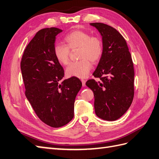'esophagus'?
<instances>
[{
    "label": "esophagus",
    "mask_w": 159,
    "mask_h": 159,
    "mask_svg": "<svg viewBox=\"0 0 159 159\" xmlns=\"http://www.w3.org/2000/svg\"><path fill=\"white\" fill-rule=\"evenodd\" d=\"M81 81H82V86H85V85H86V81H85L84 80L82 79L81 80Z\"/></svg>",
    "instance_id": "esophagus-1"
}]
</instances>
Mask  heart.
<instances>
[{
	"label": "heart",
	"instance_id": "1",
	"mask_svg": "<svg viewBox=\"0 0 159 159\" xmlns=\"http://www.w3.org/2000/svg\"><path fill=\"white\" fill-rule=\"evenodd\" d=\"M66 45L57 44L54 47V55L61 65H66L69 61L70 49L79 48L78 57L81 60L73 62L66 69V74L69 77L84 78L92 68V63H97L103 53V42L98 36H92L84 30H75L65 37Z\"/></svg>",
	"mask_w": 159,
	"mask_h": 159
}]
</instances>
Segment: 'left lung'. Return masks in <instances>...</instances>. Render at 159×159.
Wrapping results in <instances>:
<instances>
[{
	"mask_svg": "<svg viewBox=\"0 0 159 159\" xmlns=\"http://www.w3.org/2000/svg\"><path fill=\"white\" fill-rule=\"evenodd\" d=\"M102 36L103 53L93 73L100 81L88 80L94 92L95 113L106 121H115L125 114L134 96V63L126 41L113 27L91 23Z\"/></svg>",
	"mask_w": 159,
	"mask_h": 159,
	"instance_id": "obj_1",
	"label": "left lung"
}]
</instances>
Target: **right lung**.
Here are the masks:
<instances>
[{"label": "right lung", "instance_id": "right-lung-1", "mask_svg": "<svg viewBox=\"0 0 159 159\" xmlns=\"http://www.w3.org/2000/svg\"><path fill=\"white\" fill-rule=\"evenodd\" d=\"M57 28L40 30L26 46L21 61L25 96L41 121L60 127L74 116V102L82 88L76 77L62 80L64 70L54 55Z\"/></svg>", "mask_w": 159, "mask_h": 159}]
</instances>
